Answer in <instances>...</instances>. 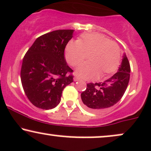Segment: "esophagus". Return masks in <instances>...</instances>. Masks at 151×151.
Listing matches in <instances>:
<instances>
[{
    "label": "esophagus",
    "mask_w": 151,
    "mask_h": 151,
    "mask_svg": "<svg viewBox=\"0 0 151 151\" xmlns=\"http://www.w3.org/2000/svg\"><path fill=\"white\" fill-rule=\"evenodd\" d=\"M80 80V79L79 78V77H74V82H77V81H79Z\"/></svg>",
    "instance_id": "34e87169"
}]
</instances>
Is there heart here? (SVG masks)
<instances>
[{
    "label": "heart",
    "instance_id": "1",
    "mask_svg": "<svg viewBox=\"0 0 151 151\" xmlns=\"http://www.w3.org/2000/svg\"><path fill=\"white\" fill-rule=\"evenodd\" d=\"M88 56L89 62L77 69V75L91 79L103 78L117 69L120 61L118 44L100 34H84L77 41H71L65 51L67 61L72 67L82 64Z\"/></svg>",
    "mask_w": 151,
    "mask_h": 151
}]
</instances>
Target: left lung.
I'll use <instances>...</instances> for the list:
<instances>
[{
	"mask_svg": "<svg viewBox=\"0 0 151 151\" xmlns=\"http://www.w3.org/2000/svg\"><path fill=\"white\" fill-rule=\"evenodd\" d=\"M130 67L124 54L117 72L103 82L87 84V88L81 94V98L87 110L100 112L115 105L125 93L129 79Z\"/></svg>",
	"mask_w": 151,
	"mask_h": 151,
	"instance_id": "obj_1",
	"label": "left lung"
}]
</instances>
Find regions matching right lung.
I'll return each instance as SVG.
<instances>
[{"mask_svg": "<svg viewBox=\"0 0 151 151\" xmlns=\"http://www.w3.org/2000/svg\"><path fill=\"white\" fill-rule=\"evenodd\" d=\"M74 30L51 31L39 36L25 54L21 80L25 94L34 106L51 110L59 105L63 89L73 82L64 49Z\"/></svg>", "mask_w": 151, "mask_h": 151, "instance_id": "right-lung-1", "label": "right lung"}]
</instances>
